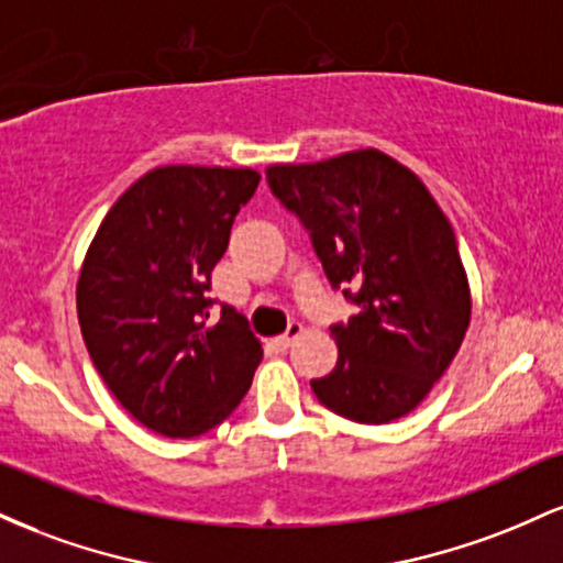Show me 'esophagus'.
<instances>
[{
  "label": "esophagus",
  "mask_w": 563,
  "mask_h": 563,
  "mask_svg": "<svg viewBox=\"0 0 563 563\" xmlns=\"http://www.w3.org/2000/svg\"><path fill=\"white\" fill-rule=\"evenodd\" d=\"M301 333H303V325H301V322H288L286 333H283V335H277V346L288 349L290 344H294L296 339H299Z\"/></svg>",
  "instance_id": "obj_1"
}]
</instances>
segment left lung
<instances>
[{
  "label": "left lung",
  "instance_id": "8db88e82",
  "mask_svg": "<svg viewBox=\"0 0 563 563\" xmlns=\"http://www.w3.org/2000/svg\"><path fill=\"white\" fill-rule=\"evenodd\" d=\"M267 179L312 235L331 286L357 303L346 325L331 328L339 363L312 391L360 423L407 416L448 371L471 322L450 219L416 172L376 147L273 164Z\"/></svg>",
  "mask_w": 563,
  "mask_h": 563
}]
</instances>
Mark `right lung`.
<instances>
[{
  "label": "right lung",
  "mask_w": 563,
  "mask_h": 563,
  "mask_svg": "<svg viewBox=\"0 0 563 563\" xmlns=\"http://www.w3.org/2000/svg\"><path fill=\"white\" fill-rule=\"evenodd\" d=\"M256 169L172 164L142 174L97 228L76 309L89 357L129 416L164 437H198L241 405L262 344L241 312L211 320V269Z\"/></svg>",
  "instance_id": "1"
}]
</instances>
